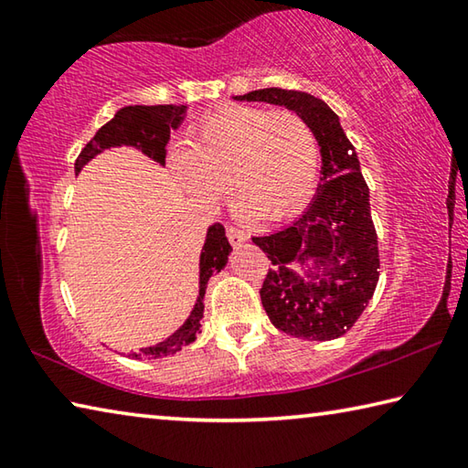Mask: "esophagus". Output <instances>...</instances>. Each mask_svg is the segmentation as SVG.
Here are the masks:
<instances>
[{"mask_svg": "<svg viewBox=\"0 0 468 468\" xmlns=\"http://www.w3.org/2000/svg\"><path fill=\"white\" fill-rule=\"evenodd\" d=\"M227 237H229V241H231V245H241L248 241V233L241 231V229H237V227H227Z\"/></svg>", "mask_w": 468, "mask_h": 468, "instance_id": "obj_1", "label": "esophagus"}]
</instances>
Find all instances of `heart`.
<instances>
[{
	"label": "heart",
	"mask_w": 468,
	"mask_h": 468,
	"mask_svg": "<svg viewBox=\"0 0 468 468\" xmlns=\"http://www.w3.org/2000/svg\"><path fill=\"white\" fill-rule=\"evenodd\" d=\"M318 158V140L295 111L227 105L194 125L187 150H176L169 165L197 202L217 204L231 184L245 217L274 223L310 197Z\"/></svg>",
	"instance_id": "obj_1"
}]
</instances>
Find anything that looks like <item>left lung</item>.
Wrapping results in <instances>:
<instances>
[{
    "label": "left lung",
    "instance_id": "obj_1",
    "mask_svg": "<svg viewBox=\"0 0 468 468\" xmlns=\"http://www.w3.org/2000/svg\"><path fill=\"white\" fill-rule=\"evenodd\" d=\"M235 101H264L295 111L312 128L322 154L318 192L303 215L281 231L251 237L272 264L260 289L268 318L297 338L343 336L374 297L379 279L369 187L357 153L338 115L312 94L262 89ZM295 263L306 272L297 271Z\"/></svg>",
    "mask_w": 468,
    "mask_h": 468
}]
</instances>
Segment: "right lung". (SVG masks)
<instances>
[{
    "mask_svg": "<svg viewBox=\"0 0 468 468\" xmlns=\"http://www.w3.org/2000/svg\"><path fill=\"white\" fill-rule=\"evenodd\" d=\"M186 105H130L123 107L115 113L111 122L94 133V138L82 148V153L76 158V176L90 158L102 153L111 146H133L144 153L153 161L165 165L167 156V142L171 138V130H177L179 123L186 117ZM229 253H231V243L225 235V227L215 223L208 227L206 241L200 253V292H197L196 305L189 318L184 322L177 332H173L169 338L154 346L140 348V353H130V357H167L181 351V346L194 343L197 330H200V320L204 315V292L206 284L212 274L223 271L229 262Z\"/></svg>",
    "mask_w": 468,
    "mask_h": 468,
    "instance_id": "1",
    "label": "right lung"
}]
</instances>
